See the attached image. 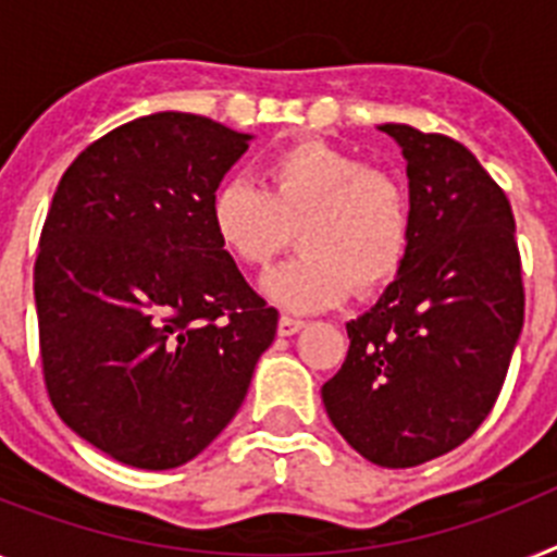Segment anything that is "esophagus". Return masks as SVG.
<instances>
[{
    "label": "esophagus",
    "mask_w": 557,
    "mask_h": 557,
    "mask_svg": "<svg viewBox=\"0 0 557 557\" xmlns=\"http://www.w3.org/2000/svg\"><path fill=\"white\" fill-rule=\"evenodd\" d=\"M302 329H306V322L297 320V317L283 314V317H280V322H277V334L280 336H292V334H297V331H302Z\"/></svg>",
    "instance_id": "esophagus-1"
}]
</instances>
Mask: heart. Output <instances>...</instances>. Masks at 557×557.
<instances>
[{
    "mask_svg": "<svg viewBox=\"0 0 557 557\" xmlns=\"http://www.w3.org/2000/svg\"><path fill=\"white\" fill-rule=\"evenodd\" d=\"M212 232L235 263L263 271L294 243L302 255L265 283L292 311L343 302L350 286H387L408 260L413 212L399 177L348 149L300 141L265 161L263 186L232 177L209 203Z\"/></svg>",
    "mask_w": 557,
    "mask_h": 557,
    "instance_id": "heart-1",
    "label": "heart"
}]
</instances>
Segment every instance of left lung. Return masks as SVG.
<instances>
[{"mask_svg": "<svg viewBox=\"0 0 557 557\" xmlns=\"http://www.w3.org/2000/svg\"><path fill=\"white\" fill-rule=\"evenodd\" d=\"M408 161V260L348 329V357L322 385L334 428L380 467L459 447L502 394L524 325L516 218L465 144L382 124Z\"/></svg>", "mask_w": 557, "mask_h": 557, "instance_id": "obj_1", "label": "left lung"}]
</instances>
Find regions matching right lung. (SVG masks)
Wrapping results in <instances>:
<instances>
[{
	"instance_id": "add662e5",
	"label": "right lung",
	"mask_w": 557,
	"mask_h": 557,
	"mask_svg": "<svg viewBox=\"0 0 557 557\" xmlns=\"http://www.w3.org/2000/svg\"><path fill=\"white\" fill-rule=\"evenodd\" d=\"M251 135L156 112L92 141L59 181L33 265L55 413L121 465L195 459L237 413L277 308L209 221Z\"/></svg>"
}]
</instances>
